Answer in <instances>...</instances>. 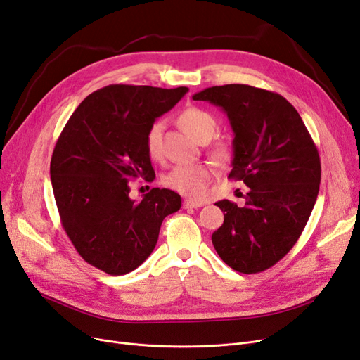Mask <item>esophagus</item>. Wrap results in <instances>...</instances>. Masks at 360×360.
<instances>
[{
	"label": "esophagus",
	"instance_id": "obj_1",
	"mask_svg": "<svg viewBox=\"0 0 360 360\" xmlns=\"http://www.w3.org/2000/svg\"><path fill=\"white\" fill-rule=\"evenodd\" d=\"M201 205H202V202H197V201H191V200L183 201V207H184V209H188V210L198 209V207H201Z\"/></svg>",
	"mask_w": 360,
	"mask_h": 360
}]
</instances>
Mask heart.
Instances as JSON below:
<instances>
[{"mask_svg": "<svg viewBox=\"0 0 360 360\" xmlns=\"http://www.w3.org/2000/svg\"><path fill=\"white\" fill-rule=\"evenodd\" d=\"M180 127L191 135L192 138L198 139L201 136L210 138L217 127L216 120L212 114H209L200 108H188L179 115ZM163 132V123L156 122L150 126L146 135V148L147 155L151 159H158L160 156V141ZM217 156H226V148L219 147L216 150ZM214 176V169L210 163L198 162V163H179L165 172L162 177V183L167 188L176 191L184 197L192 200H201L205 197L209 184L212 183Z\"/></svg>", "mask_w": 360, "mask_h": 360, "instance_id": "obj_1", "label": "heart"}]
</instances>
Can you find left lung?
I'll return each mask as SVG.
<instances>
[{
	"instance_id": "left-lung-1",
	"label": "left lung",
	"mask_w": 360,
	"mask_h": 360,
	"mask_svg": "<svg viewBox=\"0 0 360 360\" xmlns=\"http://www.w3.org/2000/svg\"><path fill=\"white\" fill-rule=\"evenodd\" d=\"M193 101L226 114L234 132L228 179L249 188L243 207L216 202L224 224L212 236L213 246L231 269L258 274L290 252L309 219L321 180L319 150L296 108L278 93L228 84Z\"/></svg>"
}]
</instances>
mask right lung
<instances>
[{
    "label": "right lung",
    "mask_w": 360,
    "mask_h": 360,
    "mask_svg": "<svg viewBox=\"0 0 360 360\" xmlns=\"http://www.w3.org/2000/svg\"><path fill=\"white\" fill-rule=\"evenodd\" d=\"M189 90L112 84L86 96L53 148L51 181L61 225L86 263L126 275L153 252L163 219L181 207L177 192L153 188L139 202L129 181L153 180L150 126Z\"/></svg>",
    "instance_id": "right-lung-1"
}]
</instances>
